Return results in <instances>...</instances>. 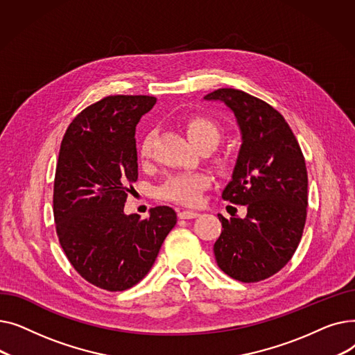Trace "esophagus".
<instances>
[{
    "label": "esophagus",
    "instance_id": "obj_1",
    "mask_svg": "<svg viewBox=\"0 0 355 355\" xmlns=\"http://www.w3.org/2000/svg\"><path fill=\"white\" fill-rule=\"evenodd\" d=\"M200 214L197 211H191V210H182L178 211V217L182 220H189V218H197Z\"/></svg>",
    "mask_w": 355,
    "mask_h": 355
}]
</instances>
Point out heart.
I'll return each instance as SVG.
<instances>
[{
    "label": "heart",
    "mask_w": 355,
    "mask_h": 355,
    "mask_svg": "<svg viewBox=\"0 0 355 355\" xmlns=\"http://www.w3.org/2000/svg\"><path fill=\"white\" fill-rule=\"evenodd\" d=\"M185 132L190 141L197 146H210L214 149L223 139L221 125L209 116H191L185 121ZM155 134L153 130L142 138L139 144L141 159H149L154 151ZM220 165L226 166L227 161L220 159ZM211 185V177L204 173H178L168 177L158 189V197L181 204V206H197L201 201L202 191H206Z\"/></svg>",
    "instance_id": "1"
}]
</instances>
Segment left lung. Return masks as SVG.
<instances>
[{
    "label": "left lung",
    "instance_id": "obj_1",
    "mask_svg": "<svg viewBox=\"0 0 355 355\" xmlns=\"http://www.w3.org/2000/svg\"><path fill=\"white\" fill-rule=\"evenodd\" d=\"M207 101L225 102L241 130L239 158L223 198L248 207L245 218L218 214L214 243L218 268L253 284L281 270L300 245L308 207L305 158L291 126L262 99L239 89H217Z\"/></svg>",
    "mask_w": 355,
    "mask_h": 355
}]
</instances>
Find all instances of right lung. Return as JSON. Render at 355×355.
<instances>
[{
    "instance_id": "1",
    "label": "right lung",
    "mask_w": 355,
    "mask_h": 355,
    "mask_svg": "<svg viewBox=\"0 0 355 355\" xmlns=\"http://www.w3.org/2000/svg\"><path fill=\"white\" fill-rule=\"evenodd\" d=\"M157 98L114 95L85 107L63 137L53 189L60 246L76 272L101 289L132 288L153 268L177 213H123L138 180L135 126Z\"/></svg>"
}]
</instances>
